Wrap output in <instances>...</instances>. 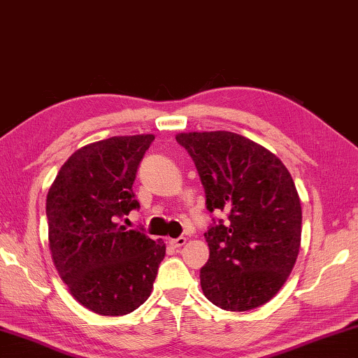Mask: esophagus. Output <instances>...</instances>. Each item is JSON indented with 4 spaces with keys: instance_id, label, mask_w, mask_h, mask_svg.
<instances>
[{
    "instance_id": "1",
    "label": "esophagus",
    "mask_w": 358,
    "mask_h": 358,
    "mask_svg": "<svg viewBox=\"0 0 358 358\" xmlns=\"http://www.w3.org/2000/svg\"><path fill=\"white\" fill-rule=\"evenodd\" d=\"M185 243H186V238L185 237H178V238L169 240V245H171L172 248H180V246H183Z\"/></svg>"
}]
</instances>
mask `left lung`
<instances>
[{"instance_id": "obj_1", "label": "left lung", "mask_w": 358, "mask_h": 358, "mask_svg": "<svg viewBox=\"0 0 358 358\" xmlns=\"http://www.w3.org/2000/svg\"><path fill=\"white\" fill-rule=\"evenodd\" d=\"M175 138L197 167L208 211L229 213L205 232L203 295L226 311L259 308L282 287L300 251L294 180L280 157L235 132H181Z\"/></svg>"}]
</instances>
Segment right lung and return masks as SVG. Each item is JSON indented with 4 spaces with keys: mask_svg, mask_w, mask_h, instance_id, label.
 <instances>
[{
    "mask_svg": "<svg viewBox=\"0 0 358 358\" xmlns=\"http://www.w3.org/2000/svg\"><path fill=\"white\" fill-rule=\"evenodd\" d=\"M153 134L118 136L85 145L59 169L47 194L48 246L71 295L101 316L137 310L166 256L162 240L118 220L141 205L134 185Z\"/></svg>",
    "mask_w": 358,
    "mask_h": 358,
    "instance_id": "right-lung-1",
    "label": "right lung"
}]
</instances>
